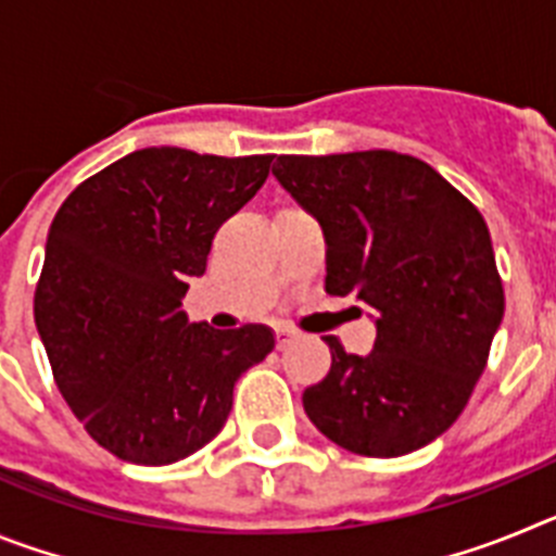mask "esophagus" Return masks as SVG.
I'll return each mask as SVG.
<instances>
[{
  "mask_svg": "<svg viewBox=\"0 0 556 556\" xmlns=\"http://www.w3.org/2000/svg\"><path fill=\"white\" fill-rule=\"evenodd\" d=\"M294 337V331L289 326H278L275 328V339H278V348H287L289 339Z\"/></svg>",
  "mask_w": 556,
  "mask_h": 556,
  "instance_id": "obj_1",
  "label": "esophagus"
}]
</instances>
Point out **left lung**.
Segmentation results:
<instances>
[{
	"label": "left lung",
	"instance_id": "left-lung-1",
	"mask_svg": "<svg viewBox=\"0 0 556 556\" xmlns=\"http://www.w3.org/2000/svg\"><path fill=\"white\" fill-rule=\"evenodd\" d=\"M273 175L326 236V292L376 312L367 356L331 348L303 409L358 456H404L454 426L488 367L504 287L484 217L426 161L392 150L278 155Z\"/></svg>",
	"mask_w": 556,
	"mask_h": 556
}]
</instances>
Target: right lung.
<instances>
[{
    "mask_svg": "<svg viewBox=\"0 0 556 556\" xmlns=\"http://www.w3.org/2000/svg\"><path fill=\"white\" fill-rule=\"evenodd\" d=\"M273 159L147 147L58 208L36 326L68 409L113 456L172 465L203 448L239 376L275 348L267 326L217 331L180 308L214 233L262 189Z\"/></svg>",
    "mask_w": 556,
    "mask_h": 556,
    "instance_id": "right-lung-1",
    "label": "right lung"
}]
</instances>
